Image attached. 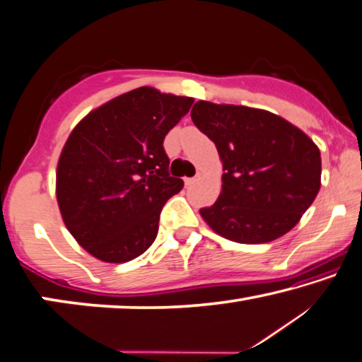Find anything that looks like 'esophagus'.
Returning <instances> with one entry per match:
<instances>
[{
	"label": "esophagus",
	"instance_id": "34e87169",
	"mask_svg": "<svg viewBox=\"0 0 362 362\" xmlns=\"http://www.w3.org/2000/svg\"><path fill=\"white\" fill-rule=\"evenodd\" d=\"M197 180H198V177H187V179H185V185L190 187V185H193V183H195Z\"/></svg>",
	"mask_w": 362,
	"mask_h": 362
}]
</instances>
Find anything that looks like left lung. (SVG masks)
<instances>
[{
  "label": "left lung",
  "mask_w": 362,
  "mask_h": 362,
  "mask_svg": "<svg viewBox=\"0 0 362 362\" xmlns=\"http://www.w3.org/2000/svg\"><path fill=\"white\" fill-rule=\"evenodd\" d=\"M192 120L218 148L223 188L199 209L209 228L239 244H265L299 223L320 190L315 143L272 112L199 100Z\"/></svg>",
  "instance_id": "1"
}]
</instances>
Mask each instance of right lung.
<instances>
[{
	"label": "right lung",
	"instance_id": "right-lung-1",
	"mask_svg": "<svg viewBox=\"0 0 362 362\" xmlns=\"http://www.w3.org/2000/svg\"><path fill=\"white\" fill-rule=\"evenodd\" d=\"M192 104L143 86L74 127L58 160L57 199L64 226L93 257L125 263L154 242L163 206L183 188L169 175L163 143Z\"/></svg>",
	"mask_w": 362,
	"mask_h": 362
}]
</instances>
